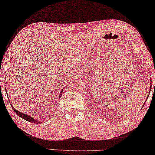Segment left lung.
<instances>
[{
  "instance_id": "left-lung-1",
  "label": "left lung",
  "mask_w": 155,
  "mask_h": 155,
  "mask_svg": "<svg viewBox=\"0 0 155 155\" xmlns=\"http://www.w3.org/2000/svg\"><path fill=\"white\" fill-rule=\"evenodd\" d=\"M147 97H148V96H147ZM146 101H145V102H144V104H143V106H144V104H146Z\"/></svg>"
}]
</instances>
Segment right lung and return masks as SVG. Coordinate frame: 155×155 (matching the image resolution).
I'll list each match as a JSON object with an SVG mask.
<instances>
[{
  "label": "right lung",
  "instance_id": "right-lung-1",
  "mask_svg": "<svg viewBox=\"0 0 155 155\" xmlns=\"http://www.w3.org/2000/svg\"><path fill=\"white\" fill-rule=\"evenodd\" d=\"M62 92H63V89L61 90V91L60 95H59V97H61V94H62ZM6 93H7V91H6ZM7 95H8V93H7ZM11 105H12V104H11ZM12 107L13 110H14V111H15V112L16 113V114H17L18 116H19L21 118H23V119H25V120L29 121V122H30V123H37V124H38V123H41V121H39V120H37L36 118H34L31 117V116H28V114H23V113H22V112H21V111H19L16 110V109L15 108H14L12 105Z\"/></svg>",
  "mask_w": 155,
  "mask_h": 155
}]
</instances>
